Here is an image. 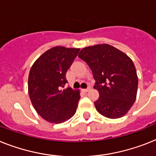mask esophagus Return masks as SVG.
<instances>
[{
    "label": "esophagus",
    "instance_id": "esophagus-1",
    "mask_svg": "<svg viewBox=\"0 0 156 156\" xmlns=\"http://www.w3.org/2000/svg\"><path fill=\"white\" fill-rule=\"evenodd\" d=\"M90 89H91V87H90V86H88V87H87V88H84V89H83V92H88V91H89Z\"/></svg>",
    "mask_w": 156,
    "mask_h": 156
}]
</instances>
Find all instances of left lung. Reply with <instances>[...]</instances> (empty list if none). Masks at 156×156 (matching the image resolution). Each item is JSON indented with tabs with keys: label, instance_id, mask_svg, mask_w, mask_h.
Segmentation results:
<instances>
[{
	"label": "left lung",
	"instance_id": "left-lung-1",
	"mask_svg": "<svg viewBox=\"0 0 156 156\" xmlns=\"http://www.w3.org/2000/svg\"><path fill=\"white\" fill-rule=\"evenodd\" d=\"M92 70L100 96L96 110L110 119L123 116L136 98L138 77L132 60L109 44L83 48L78 55Z\"/></svg>",
	"mask_w": 156,
	"mask_h": 156
}]
</instances>
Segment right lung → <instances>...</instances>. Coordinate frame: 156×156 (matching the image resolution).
<instances>
[{"mask_svg": "<svg viewBox=\"0 0 156 156\" xmlns=\"http://www.w3.org/2000/svg\"><path fill=\"white\" fill-rule=\"evenodd\" d=\"M80 48H52L37 59L29 76V94L37 113L50 123H60L73 117L80 98L70 87L66 73Z\"/></svg>", "mask_w": 156, "mask_h": 156, "instance_id": "obj_1", "label": "right lung"}]
</instances>
